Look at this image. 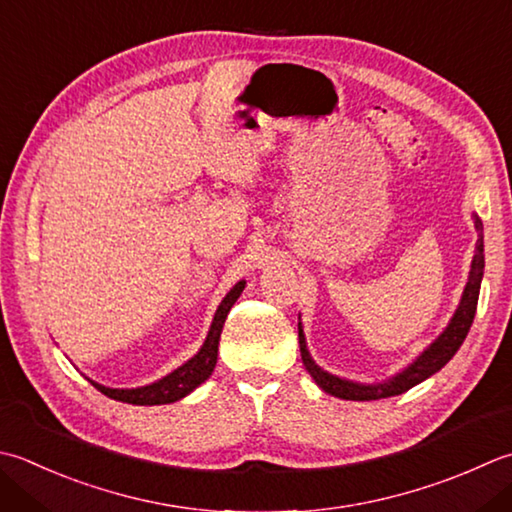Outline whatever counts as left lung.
Returning a JSON list of instances; mask_svg holds the SVG:
<instances>
[{"label": "left lung", "instance_id": "8db88e82", "mask_svg": "<svg viewBox=\"0 0 512 512\" xmlns=\"http://www.w3.org/2000/svg\"><path fill=\"white\" fill-rule=\"evenodd\" d=\"M473 219H475V230H477L475 255H473V262H470L468 282L464 286V293H462V299H459L455 315L450 317L448 326L439 333L435 342L426 346L422 353L413 359V362L399 370V373H395L393 377L382 379V382H375V384H362V382H353V379L328 373V370H324L322 366H317L313 355L308 353L304 326H302V319H299L297 328H299V350H302V362L308 370V375L315 379V384L322 388L324 393L339 399H350V402H370V399L395 397V395L406 393V390H410L417 384H422L424 379L435 375L437 370H442L450 359L455 357L459 346L464 344L470 324H473L475 319L479 288H482V277H484V226H482V219H479L475 213H473Z\"/></svg>", "mask_w": 512, "mask_h": 512}]
</instances>
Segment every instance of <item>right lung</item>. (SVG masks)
<instances>
[{
	"instance_id": "add662e5",
	"label": "right lung",
	"mask_w": 512,
	"mask_h": 512,
	"mask_svg": "<svg viewBox=\"0 0 512 512\" xmlns=\"http://www.w3.org/2000/svg\"><path fill=\"white\" fill-rule=\"evenodd\" d=\"M246 286V279L237 282L233 288L228 290L226 297L222 299V304L217 306L213 324L208 328V335L204 339L202 348L197 350V355L188 359L186 364L175 368L173 373H168L166 377L157 379L153 384L146 386H137V388H110L104 384H97L93 379H88L99 393H104L110 399H117V402L124 404H133V406H159V404H173L184 399L186 395L193 393V390L204 384L206 379L213 375L215 364H217V350H219V337H222V328L226 322L228 310L233 308L237 302V297L242 295V290Z\"/></svg>"
}]
</instances>
